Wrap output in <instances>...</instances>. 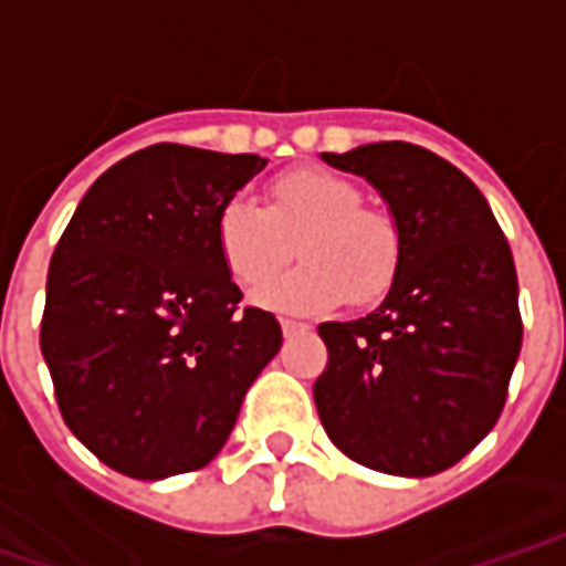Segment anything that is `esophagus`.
<instances>
[{
  "label": "esophagus",
  "mask_w": 566,
  "mask_h": 566,
  "mask_svg": "<svg viewBox=\"0 0 566 566\" xmlns=\"http://www.w3.org/2000/svg\"><path fill=\"white\" fill-rule=\"evenodd\" d=\"M303 331H308V324H303V321L282 318V333H284V336H294V333H303Z\"/></svg>",
  "instance_id": "1"
}]
</instances>
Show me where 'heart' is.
<instances>
[{
    "label": "heart",
    "instance_id": "1",
    "mask_svg": "<svg viewBox=\"0 0 566 566\" xmlns=\"http://www.w3.org/2000/svg\"><path fill=\"white\" fill-rule=\"evenodd\" d=\"M352 181L324 169H296L266 187V209L254 199H227L214 239L227 270L245 287L277 274L293 242L304 263L258 294L263 306L284 312L327 308L348 296L364 306L391 287L403 239L388 211L360 206Z\"/></svg>",
    "mask_w": 566,
    "mask_h": 566
}]
</instances>
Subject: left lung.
Masks as SVG:
<instances>
[{"mask_svg": "<svg viewBox=\"0 0 566 566\" xmlns=\"http://www.w3.org/2000/svg\"><path fill=\"white\" fill-rule=\"evenodd\" d=\"M321 157L364 175L403 239L381 306L318 327L321 424L369 470L442 473L497 424L522 352L510 242L479 187L433 150L376 142Z\"/></svg>", "mask_w": 566, "mask_h": 566, "instance_id": "8db88e82", "label": "left lung"}]
</instances>
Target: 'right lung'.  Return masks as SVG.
Here are the masks:
<instances>
[{
    "label": "right lung",
    "mask_w": 566,
    "mask_h": 566,
    "mask_svg": "<svg viewBox=\"0 0 566 566\" xmlns=\"http://www.w3.org/2000/svg\"><path fill=\"white\" fill-rule=\"evenodd\" d=\"M266 166L160 142L84 193L48 270L42 355L69 430L133 479L199 470L223 449L260 369L282 348L239 308L214 221Z\"/></svg>",
    "instance_id": "obj_1"
}]
</instances>
